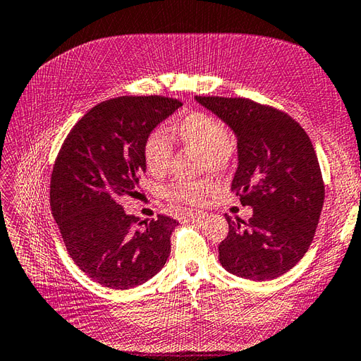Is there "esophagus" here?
Segmentation results:
<instances>
[{"label":"esophagus","mask_w":361,"mask_h":361,"mask_svg":"<svg viewBox=\"0 0 361 361\" xmlns=\"http://www.w3.org/2000/svg\"><path fill=\"white\" fill-rule=\"evenodd\" d=\"M204 217H206V212H203V211H188V212H186V219L190 220V221L202 220V219H204Z\"/></svg>","instance_id":"obj_1"}]
</instances>
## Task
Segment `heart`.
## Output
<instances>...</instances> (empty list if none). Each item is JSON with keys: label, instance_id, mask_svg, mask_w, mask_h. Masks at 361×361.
Returning <instances> with one entry per match:
<instances>
[{"label": "heart", "instance_id": "obj_1", "mask_svg": "<svg viewBox=\"0 0 361 361\" xmlns=\"http://www.w3.org/2000/svg\"><path fill=\"white\" fill-rule=\"evenodd\" d=\"M173 135L188 145L198 149L203 153V164L214 171H226L234 163L235 150L229 140L226 124L221 119L206 113H190L176 122ZM172 153V140L167 132L161 128L153 130L145 137L142 155L147 171L153 175H159L166 171ZM214 188L208 178L192 181H176L167 186L164 195L169 200L181 203H202Z\"/></svg>", "mask_w": 361, "mask_h": 361}]
</instances>
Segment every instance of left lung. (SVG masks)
Wrapping results in <instances>:
<instances>
[{
  "label": "left lung",
  "instance_id": "1",
  "mask_svg": "<svg viewBox=\"0 0 361 361\" xmlns=\"http://www.w3.org/2000/svg\"><path fill=\"white\" fill-rule=\"evenodd\" d=\"M233 130L239 166L231 190L252 217L228 220L221 267L251 281L279 278L307 252L324 203V183L310 137L287 113L243 97L195 96Z\"/></svg>",
  "mask_w": 361,
  "mask_h": 361
}]
</instances>
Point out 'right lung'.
Wrapping results in <instances>:
<instances>
[{
  "label": "right lung",
  "mask_w": 361,
  "mask_h": 361,
  "mask_svg": "<svg viewBox=\"0 0 361 361\" xmlns=\"http://www.w3.org/2000/svg\"><path fill=\"white\" fill-rule=\"evenodd\" d=\"M178 99L122 96L93 106L60 149L51 175V211L70 256L88 278L127 290L153 278L171 255L178 221H140L119 204L145 172L144 142L178 110Z\"/></svg>",
  "instance_id": "1"
}]
</instances>
